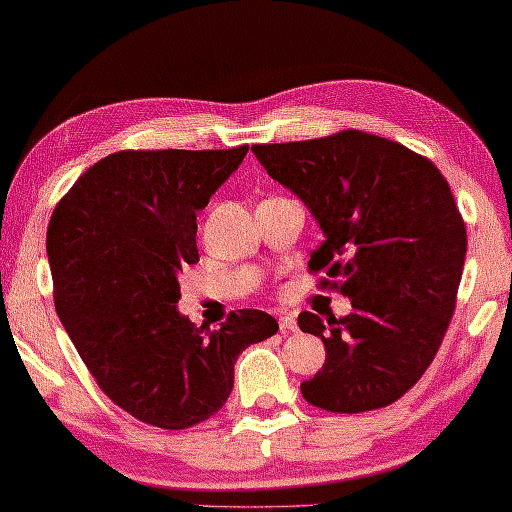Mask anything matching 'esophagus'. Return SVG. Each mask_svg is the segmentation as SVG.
<instances>
[{"label":"esophagus","instance_id":"34e87169","mask_svg":"<svg viewBox=\"0 0 512 512\" xmlns=\"http://www.w3.org/2000/svg\"><path fill=\"white\" fill-rule=\"evenodd\" d=\"M279 328H282V333L296 331L298 321H296V317H293V314H282V317H279Z\"/></svg>","mask_w":512,"mask_h":512}]
</instances>
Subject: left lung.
I'll return each instance as SVG.
<instances>
[{"label":"left lung","instance_id":"obj_1","mask_svg":"<svg viewBox=\"0 0 512 512\" xmlns=\"http://www.w3.org/2000/svg\"><path fill=\"white\" fill-rule=\"evenodd\" d=\"M251 151L324 230L307 263L321 289L352 300L328 324L300 312V331L326 347L305 401L347 415L391 405L431 366L457 305L466 226L450 184L429 158L361 130Z\"/></svg>","mask_w":512,"mask_h":512}]
</instances>
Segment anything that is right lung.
<instances>
[{"label": "right lung", "mask_w": 512, "mask_h": 512, "mask_svg": "<svg viewBox=\"0 0 512 512\" xmlns=\"http://www.w3.org/2000/svg\"><path fill=\"white\" fill-rule=\"evenodd\" d=\"M249 146L118 151L58 202L46 251L55 312L97 387L139 422L191 429L233 391L242 349L268 340V312H230L216 331L177 312L179 275L198 263V221Z\"/></svg>", "instance_id": "1"}]
</instances>
